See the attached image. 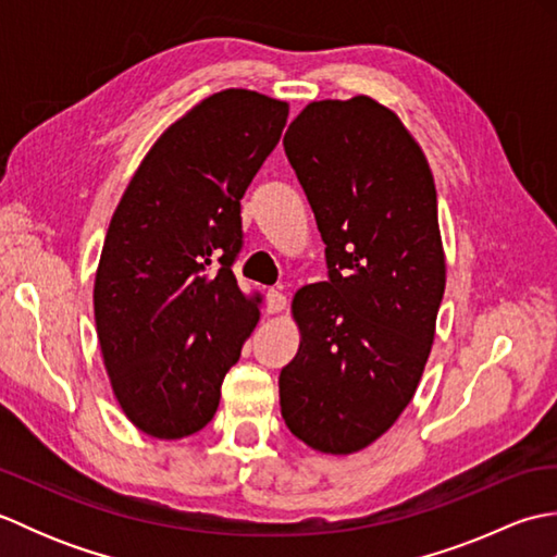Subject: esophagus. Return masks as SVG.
<instances>
[{
    "mask_svg": "<svg viewBox=\"0 0 557 557\" xmlns=\"http://www.w3.org/2000/svg\"><path fill=\"white\" fill-rule=\"evenodd\" d=\"M287 309V297L277 289L268 292V313H282Z\"/></svg>",
    "mask_w": 557,
    "mask_h": 557,
    "instance_id": "1",
    "label": "esophagus"
}]
</instances>
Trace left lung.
Listing matches in <instances>:
<instances>
[{"mask_svg": "<svg viewBox=\"0 0 557 557\" xmlns=\"http://www.w3.org/2000/svg\"><path fill=\"white\" fill-rule=\"evenodd\" d=\"M282 144L330 275L294 294L301 342L280 373L282 419L318 453L351 455L407 409L433 347L445 292L433 174L369 96L306 104Z\"/></svg>", "mask_w": 557, "mask_h": 557, "instance_id": "1", "label": "left lung"}]
</instances>
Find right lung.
I'll return each mask as SVG.
<instances>
[{"label":"right lung","instance_id":"obj_1","mask_svg":"<svg viewBox=\"0 0 557 557\" xmlns=\"http://www.w3.org/2000/svg\"><path fill=\"white\" fill-rule=\"evenodd\" d=\"M289 104L227 88L148 150L116 206L96 272V327L126 419L160 441L215 417L224 375L260 318L232 263L242 203Z\"/></svg>","mask_w":557,"mask_h":557}]
</instances>
